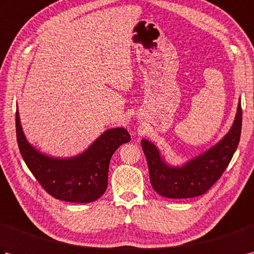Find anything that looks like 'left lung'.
Returning <instances> with one entry per match:
<instances>
[{
	"instance_id": "8db88e82",
	"label": "left lung",
	"mask_w": 254,
	"mask_h": 254,
	"mask_svg": "<svg viewBox=\"0 0 254 254\" xmlns=\"http://www.w3.org/2000/svg\"><path fill=\"white\" fill-rule=\"evenodd\" d=\"M241 124L242 109L239 101L234 124L226 136L215 146L181 167L167 165L157 147L147 139H142L154 190L169 198L195 197L206 193L222 177L233 158L240 141Z\"/></svg>"
}]
</instances>
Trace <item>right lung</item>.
Segmentation results:
<instances>
[{
	"label": "right lung",
	"instance_id": "obj_1",
	"mask_svg": "<svg viewBox=\"0 0 254 254\" xmlns=\"http://www.w3.org/2000/svg\"><path fill=\"white\" fill-rule=\"evenodd\" d=\"M16 136L21 157L40 186L53 197L73 203L93 202L105 193L111 156L120 145L131 141L126 128H110L75 157H49L38 152L26 139L18 110Z\"/></svg>",
	"mask_w": 254,
	"mask_h": 254
}]
</instances>
